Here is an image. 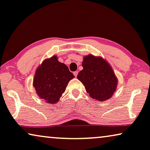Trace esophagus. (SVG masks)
Wrapping results in <instances>:
<instances>
[{
    "label": "esophagus",
    "instance_id": "esophagus-1",
    "mask_svg": "<svg viewBox=\"0 0 150 150\" xmlns=\"http://www.w3.org/2000/svg\"><path fill=\"white\" fill-rule=\"evenodd\" d=\"M73 75H75V77H77L78 75V71H75V72H73Z\"/></svg>",
    "mask_w": 150,
    "mask_h": 150
}]
</instances>
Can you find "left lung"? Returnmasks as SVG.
<instances>
[{"label": "left lung", "mask_w": 150, "mask_h": 150, "mask_svg": "<svg viewBox=\"0 0 150 150\" xmlns=\"http://www.w3.org/2000/svg\"><path fill=\"white\" fill-rule=\"evenodd\" d=\"M83 69L77 75L89 96L103 102L112 96L117 89V79L111 67L101 57L89 54L84 57Z\"/></svg>", "instance_id": "obj_1"}]
</instances>
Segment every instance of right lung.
Returning a JSON list of instances; mask_svg holds the SVG:
<instances>
[{
	"mask_svg": "<svg viewBox=\"0 0 150 150\" xmlns=\"http://www.w3.org/2000/svg\"><path fill=\"white\" fill-rule=\"evenodd\" d=\"M73 77L68 67L59 62L57 57L54 56L45 60L38 68L33 86L40 98L48 104H54L59 101L69 81Z\"/></svg>",
	"mask_w": 150,
	"mask_h": 150,
	"instance_id": "add662e5",
	"label": "right lung"
}]
</instances>
